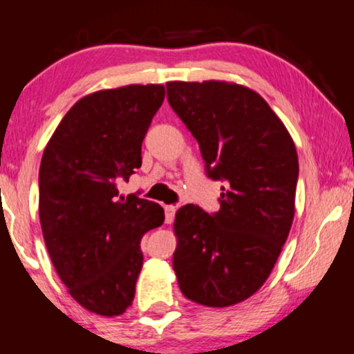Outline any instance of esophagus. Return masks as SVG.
<instances>
[{
    "instance_id": "obj_1",
    "label": "esophagus",
    "mask_w": 354,
    "mask_h": 354,
    "mask_svg": "<svg viewBox=\"0 0 354 354\" xmlns=\"http://www.w3.org/2000/svg\"><path fill=\"white\" fill-rule=\"evenodd\" d=\"M174 214H176V206H173V205L165 206V219H166V223H173Z\"/></svg>"
}]
</instances>
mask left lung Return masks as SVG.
<instances>
[{"instance_id":"obj_1","label":"left lung","mask_w":354,"mask_h":354,"mask_svg":"<svg viewBox=\"0 0 354 354\" xmlns=\"http://www.w3.org/2000/svg\"><path fill=\"white\" fill-rule=\"evenodd\" d=\"M166 95L200 145L206 176L225 183L216 213L178 209L173 270L191 301L231 306L263 286L281 253L295 216L298 154L281 120L251 89L173 81Z\"/></svg>"}]
</instances>
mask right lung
Instances as JSON below:
<instances>
[{"label": "right lung", "mask_w": 354, "mask_h": 354, "mask_svg": "<svg viewBox=\"0 0 354 354\" xmlns=\"http://www.w3.org/2000/svg\"><path fill=\"white\" fill-rule=\"evenodd\" d=\"M163 100V84L93 93L64 115L44 148V243L70 295L96 315L118 316L133 303L141 238L165 221L158 203L118 191L141 166V145Z\"/></svg>", "instance_id": "1"}]
</instances>
